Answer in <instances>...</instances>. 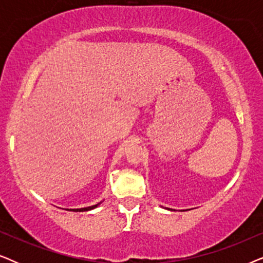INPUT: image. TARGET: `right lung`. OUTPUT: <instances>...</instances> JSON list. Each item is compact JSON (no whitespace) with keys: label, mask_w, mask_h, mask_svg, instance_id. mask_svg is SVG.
<instances>
[{"label":"right lung","mask_w":263,"mask_h":263,"mask_svg":"<svg viewBox=\"0 0 263 263\" xmlns=\"http://www.w3.org/2000/svg\"><path fill=\"white\" fill-rule=\"evenodd\" d=\"M100 203H97L95 206H89V207H85V208H74V210H67V211H70V212H86V211H91L93 208L98 207Z\"/></svg>","instance_id":"1"}]
</instances>
